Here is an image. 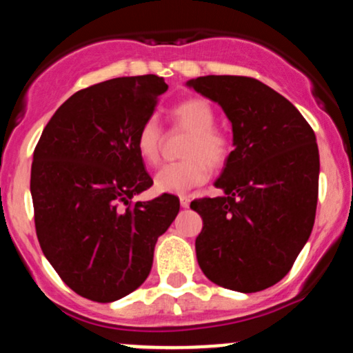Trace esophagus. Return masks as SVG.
I'll return each instance as SVG.
<instances>
[{
  "instance_id": "34e87169",
  "label": "esophagus",
  "mask_w": 353,
  "mask_h": 353,
  "mask_svg": "<svg viewBox=\"0 0 353 353\" xmlns=\"http://www.w3.org/2000/svg\"><path fill=\"white\" fill-rule=\"evenodd\" d=\"M179 201H181L182 208H189V204H190V197L189 196H181Z\"/></svg>"
}]
</instances>
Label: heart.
Listing matches in <instances>:
<instances>
[{"label": "heart", "instance_id": "b5f03b06", "mask_svg": "<svg viewBox=\"0 0 353 353\" xmlns=\"http://www.w3.org/2000/svg\"><path fill=\"white\" fill-rule=\"evenodd\" d=\"M171 119L174 125L190 132L182 149L185 159L159 168L154 176V188L157 192L185 194L209 179V165L219 169L228 163L230 141L224 132L214 128L216 112L209 101L202 98H190L176 104L171 109ZM161 141L163 131L159 123L154 117L144 121L136 136V149L144 163H157Z\"/></svg>", "mask_w": 353, "mask_h": 353}]
</instances>
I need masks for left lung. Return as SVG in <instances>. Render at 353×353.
<instances>
[{"label": "left lung", "mask_w": 353, "mask_h": 353, "mask_svg": "<svg viewBox=\"0 0 353 353\" xmlns=\"http://www.w3.org/2000/svg\"><path fill=\"white\" fill-rule=\"evenodd\" d=\"M188 86L224 109L234 151L190 209L202 217L196 255L205 277L237 292L282 281L309 241L319 196V148L290 101L245 76H201Z\"/></svg>", "instance_id": "obj_1"}]
</instances>
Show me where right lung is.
<instances>
[{"mask_svg":"<svg viewBox=\"0 0 353 353\" xmlns=\"http://www.w3.org/2000/svg\"><path fill=\"white\" fill-rule=\"evenodd\" d=\"M168 84L156 74L116 78L74 92L33 154L31 196L43 254L70 289L94 302L123 299L148 279L154 247L179 212L152 185L136 149Z\"/></svg>","mask_w":353,"mask_h":353,"instance_id":"1","label":"right lung"}]
</instances>
